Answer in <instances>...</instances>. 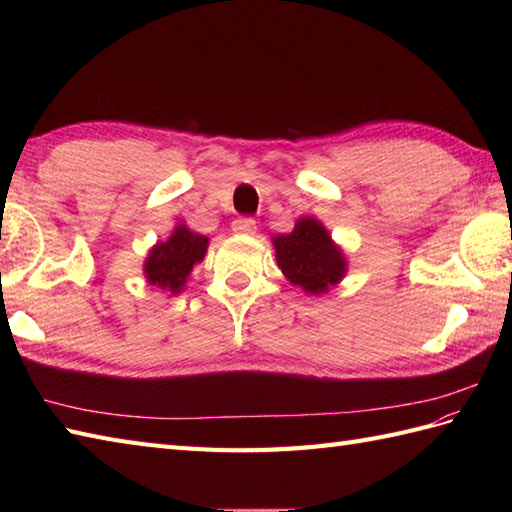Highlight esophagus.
<instances>
[{
  "mask_svg": "<svg viewBox=\"0 0 512 512\" xmlns=\"http://www.w3.org/2000/svg\"><path fill=\"white\" fill-rule=\"evenodd\" d=\"M255 228H257V222L253 220V217H248V215L237 217V220L233 222V231H235V233L253 235V233H255Z\"/></svg>",
  "mask_w": 512,
  "mask_h": 512,
  "instance_id": "esophagus-1",
  "label": "esophagus"
}]
</instances>
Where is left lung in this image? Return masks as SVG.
<instances>
[{
    "label": "left lung",
    "mask_w": 512,
    "mask_h": 512,
    "mask_svg": "<svg viewBox=\"0 0 512 512\" xmlns=\"http://www.w3.org/2000/svg\"><path fill=\"white\" fill-rule=\"evenodd\" d=\"M277 264L292 284L312 295L325 292L345 275V259L328 231L312 217H303L295 231L273 237Z\"/></svg>",
    "instance_id": "left-lung-1"
}]
</instances>
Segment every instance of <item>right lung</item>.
<instances>
[{
	"label": "right lung",
	"instance_id": "1",
	"mask_svg": "<svg viewBox=\"0 0 512 512\" xmlns=\"http://www.w3.org/2000/svg\"><path fill=\"white\" fill-rule=\"evenodd\" d=\"M206 246H209V237L191 233L187 226H178L167 242L151 248L145 262L149 284L176 295L187 284L193 266L202 262Z\"/></svg>",
	"mask_w": 512,
	"mask_h": 512
}]
</instances>
